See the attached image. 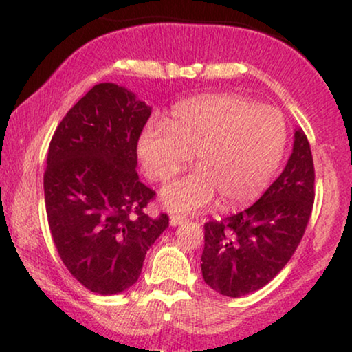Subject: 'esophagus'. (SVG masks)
<instances>
[{"instance_id":"obj_1","label":"esophagus","mask_w":352,"mask_h":352,"mask_svg":"<svg viewBox=\"0 0 352 352\" xmlns=\"http://www.w3.org/2000/svg\"><path fill=\"white\" fill-rule=\"evenodd\" d=\"M186 218L184 216H179V214H173L170 218V224L173 226V228H176V226H181L182 223H186Z\"/></svg>"}]
</instances>
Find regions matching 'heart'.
I'll return each mask as SVG.
<instances>
[{
  "instance_id": "b5f03b06",
  "label": "heart",
  "mask_w": 352,
  "mask_h": 352,
  "mask_svg": "<svg viewBox=\"0 0 352 352\" xmlns=\"http://www.w3.org/2000/svg\"><path fill=\"white\" fill-rule=\"evenodd\" d=\"M285 147L287 124L277 109L239 94H214L177 104L170 126L148 123L139 136L138 155L155 179H170L195 155L199 168L160 190L166 210L194 213L218 195L224 208L261 195Z\"/></svg>"
}]
</instances>
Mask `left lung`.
<instances>
[{"instance_id": "1", "label": "left lung", "mask_w": 352, "mask_h": 352, "mask_svg": "<svg viewBox=\"0 0 352 352\" xmlns=\"http://www.w3.org/2000/svg\"><path fill=\"white\" fill-rule=\"evenodd\" d=\"M314 204V163L306 134L295 129L280 176L250 208L205 224L201 276L224 296L267 285L300 245Z\"/></svg>"}]
</instances>
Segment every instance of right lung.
I'll return each mask as SVG.
<instances>
[{
    "instance_id": "1",
    "label": "right lung",
    "mask_w": 352,
    "mask_h": 352,
    "mask_svg": "<svg viewBox=\"0 0 352 352\" xmlns=\"http://www.w3.org/2000/svg\"><path fill=\"white\" fill-rule=\"evenodd\" d=\"M152 107L133 91L99 83L72 107L47 151L51 235L72 276L98 295L138 282L168 216L144 213L155 192L139 181L138 141Z\"/></svg>"
}]
</instances>
